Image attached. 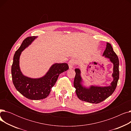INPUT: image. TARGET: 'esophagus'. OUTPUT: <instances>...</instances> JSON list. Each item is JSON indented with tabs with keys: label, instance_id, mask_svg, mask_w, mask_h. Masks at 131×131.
Returning a JSON list of instances; mask_svg holds the SVG:
<instances>
[{
	"label": "esophagus",
	"instance_id": "esophagus-1",
	"mask_svg": "<svg viewBox=\"0 0 131 131\" xmlns=\"http://www.w3.org/2000/svg\"><path fill=\"white\" fill-rule=\"evenodd\" d=\"M75 61L74 59H71L69 62H68V66H69L70 69H72L73 67L75 64Z\"/></svg>",
	"mask_w": 131,
	"mask_h": 131
}]
</instances>
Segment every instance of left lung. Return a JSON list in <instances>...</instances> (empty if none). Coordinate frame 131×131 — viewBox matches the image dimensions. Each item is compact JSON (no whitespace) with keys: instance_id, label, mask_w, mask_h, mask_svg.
Listing matches in <instances>:
<instances>
[{"instance_id":"1","label":"left lung","mask_w":131,"mask_h":131,"mask_svg":"<svg viewBox=\"0 0 131 131\" xmlns=\"http://www.w3.org/2000/svg\"><path fill=\"white\" fill-rule=\"evenodd\" d=\"M106 48L102 56L108 58L113 64L112 77L113 80L109 86H97L91 85L86 86L84 85L79 68H76L74 81V86L76 89L77 95L79 99L92 104H98L111 96L114 92L119 79V60L114 51L112 45L106 43Z\"/></svg>"}]
</instances>
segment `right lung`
Here are the masks:
<instances>
[{
  "instance_id": "obj_1",
  "label": "right lung",
  "mask_w": 131,
  "mask_h": 131,
  "mask_svg": "<svg viewBox=\"0 0 131 131\" xmlns=\"http://www.w3.org/2000/svg\"><path fill=\"white\" fill-rule=\"evenodd\" d=\"M38 37H29L23 41L13 57L12 75L13 84L16 90L26 98L38 100L47 98L54 86L60 74L68 70L67 63H54L44 76L31 78L24 75L19 67V58L22 52L29 47Z\"/></svg>"
}]
</instances>
